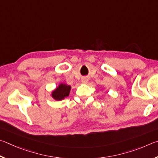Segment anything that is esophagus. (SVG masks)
Instances as JSON below:
<instances>
[{
	"label": "esophagus",
	"mask_w": 158,
	"mask_h": 158,
	"mask_svg": "<svg viewBox=\"0 0 158 158\" xmlns=\"http://www.w3.org/2000/svg\"><path fill=\"white\" fill-rule=\"evenodd\" d=\"M82 82H83V83H87L88 82V79L86 78V77H84V78L82 79Z\"/></svg>",
	"instance_id": "esophagus-1"
}]
</instances>
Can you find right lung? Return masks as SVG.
Masks as SVG:
<instances>
[{
  "label": "right lung",
  "instance_id": "1",
  "mask_svg": "<svg viewBox=\"0 0 158 158\" xmlns=\"http://www.w3.org/2000/svg\"><path fill=\"white\" fill-rule=\"evenodd\" d=\"M71 86L66 84H60L56 89L52 92L51 96L55 100L62 101L69 95L71 91Z\"/></svg>",
  "mask_w": 158,
  "mask_h": 158
}]
</instances>
